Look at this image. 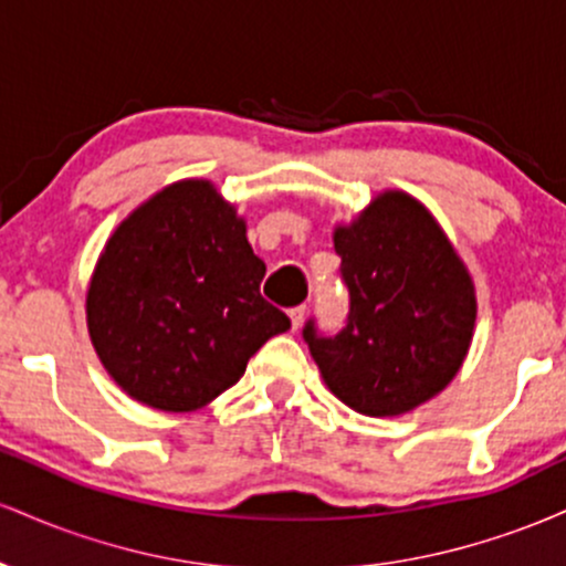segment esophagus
I'll return each mask as SVG.
<instances>
[{
    "instance_id": "34e87169",
    "label": "esophagus",
    "mask_w": 566,
    "mask_h": 566,
    "mask_svg": "<svg viewBox=\"0 0 566 566\" xmlns=\"http://www.w3.org/2000/svg\"><path fill=\"white\" fill-rule=\"evenodd\" d=\"M303 316H305V305H295V308H290V322H292V329H297L303 324Z\"/></svg>"
}]
</instances>
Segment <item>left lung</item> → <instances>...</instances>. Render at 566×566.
<instances>
[{
    "label": "left lung",
    "instance_id": "8db88e82",
    "mask_svg": "<svg viewBox=\"0 0 566 566\" xmlns=\"http://www.w3.org/2000/svg\"><path fill=\"white\" fill-rule=\"evenodd\" d=\"M348 316L337 333L316 319L303 340L343 405L386 418L437 396L471 346L476 297L465 265L420 201L382 193L335 231Z\"/></svg>",
    "mask_w": 566,
    "mask_h": 566
}]
</instances>
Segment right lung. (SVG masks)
<instances>
[{"instance_id": "obj_1", "label": "right lung", "mask_w": 566, "mask_h": 566, "mask_svg": "<svg viewBox=\"0 0 566 566\" xmlns=\"http://www.w3.org/2000/svg\"><path fill=\"white\" fill-rule=\"evenodd\" d=\"M265 263L207 180L175 184L108 239L87 292L103 367L165 412L205 407L244 375L290 316L261 295Z\"/></svg>"}]
</instances>
